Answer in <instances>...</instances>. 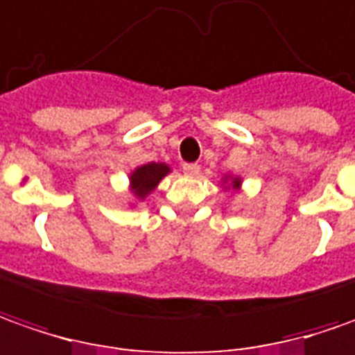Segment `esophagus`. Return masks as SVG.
<instances>
[{"instance_id": "1", "label": "esophagus", "mask_w": 355, "mask_h": 355, "mask_svg": "<svg viewBox=\"0 0 355 355\" xmlns=\"http://www.w3.org/2000/svg\"><path fill=\"white\" fill-rule=\"evenodd\" d=\"M182 171H184L187 177H198L200 165H196V163H184V165H182Z\"/></svg>"}]
</instances>
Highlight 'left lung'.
Masks as SVG:
<instances>
[{"label":"left lung","mask_w":355,"mask_h":355,"mask_svg":"<svg viewBox=\"0 0 355 355\" xmlns=\"http://www.w3.org/2000/svg\"><path fill=\"white\" fill-rule=\"evenodd\" d=\"M241 184H243V178L241 177H235V175H225V177H223V188H225V190L237 192V190H241Z\"/></svg>","instance_id":"8db88e82"}]
</instances>
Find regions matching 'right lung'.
Instances as JSON below:
<instances>
[{"mask_svg": "<svg viewBox=\"0 0 355 355\" xmlns=\"http://www.w3.org/2000/svg\"><path fill=\"white\" fill-rule=\"evenodd\" d=\"M168 173H171V167H168L167 163H155V161L134 168L128 175V180H130L128 190H130V194L134 198V202H130V204L132 206L141 204L159 187V182L167 177Z\"/></svg>", "mask_w": 355, "mask_h": 355, "instance_id": "1", "label": "right lung"}]
</instances>
